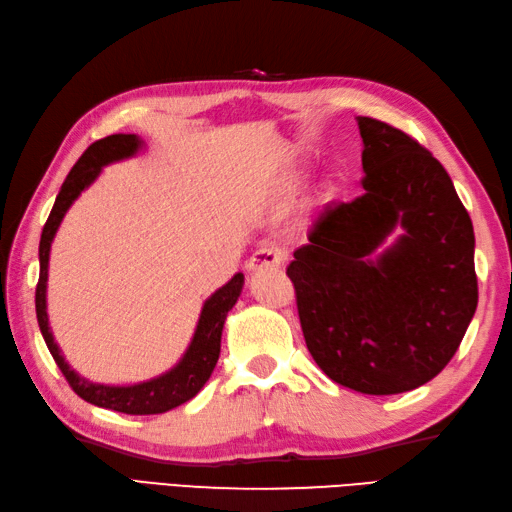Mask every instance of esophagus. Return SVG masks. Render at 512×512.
<instances>
[{"label":"esophagus","mask_w":512,"mask_h":512,"mask_svg":"<svg viewBox=\"0 0 512 512\" xmlns=\"http://www.w3.org/2000/svg\"><path fill=\"white\" fill-rule=\"evenodd\" d=\"M285 260V252L283 249H278L274 245H265L260 247L258 252L247 260V269L249 271H258V269H278L283 265Z\"/></svg>","instance_id":"1"}]
</instances>
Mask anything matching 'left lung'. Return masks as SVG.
I'll return each instance as SVG.
<instances>
[{
	"label": "left lung",
	"instance_id": "8db88e82",
	"mask_svg": "<svg viewBox=\"0 0 512 512\" xmlns=\"http://www.w3.org/2000/svg\"><path fill=\"white\" fill-rule=\"evenodd\" d=\"M358 128L364 194L320 216L287 276L318 367L393 395L433 380L460 347L477 309L475 234L429 150L389 123L358 117Z\"/></svg>",
	"mask_w": 512,
	"mask_h": 512
}]
</instances>
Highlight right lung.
<instances>
[{
	"label": "right lung",
	"mask_w": 512,
	"mask_h": 512,
	"mask_svg": "<svg viewBox=\"0 0 512 512\" xmlns=\"http://www.w3.org/2000/svg\"><path fill=\"white\" fill-rule=\"evenodd\" d=\"M143 139L137 134H110V137L95 141L90 148L81 154V159L75 163V168L66 176L64 185L57 194V201L52 205V212L44 225L39 241V283L35 291V309H37V322L44 336L48 351L55 358L57 367L66 375L68 384L79 398L90 404L101 406V409L128 413V415H156L165 413L176 406L192 400L194 395L205 387L210 375L216 367L218 356H221V336L225 327V318L232 307L236 305L238 296H241L245 276L236 274L227 285L203 302L201 316H198L196 329L190 347L185 349L183 358L174 364L170 371L161 373L159 378L145 380L139 384H125V387H114V384H99L90 382L86 378L70 369L64 353H61L59 344L52 338V331L48 325V311H46V289H48V260H50V245L55 241V234L64 221L70 205L77 201L83 190L97 181L101 170L110 163H117L130 156L139 154L143 150Z\"/></svg>",
	"instance_id": "obj_1"
}]
</instances>
